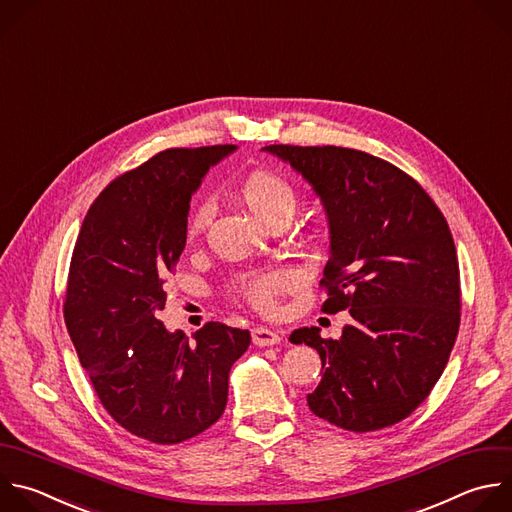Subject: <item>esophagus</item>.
I'll return each instance as SVG.
<instances>
[{
    "instance_id": "esophagus-1",
    "label": "esophagus",
    "mask_w": 512,
    "mask_h": 512,
    "mask_svg": "<svg viewBox=\"0 0 512 512\" xmlns=\"http://www.w3.org/2000/svg\"><path fill=\"white\" fill-rule=\"evenodd\" d=\"M251 337H253V344L259 346V348H267V346H275L281 342V335L277 331H271L267 327H255L251 331Z\"/></svg>"
}]
</instances>
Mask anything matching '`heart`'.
<instances>
[{
    "mask_svg": "<svg viewBox=\"0 0 512 512\" xmlns=\"http://www.w3.org/2000/svg\"><path fill=\"white\" fill-rule=\"evenodd\" d=\"M243 197L253 211V215L263 223L275 215H293L295 211V191L291 183L281 177L275 170L259 168L253 170V173L247 175L243 181ZM211 219V203L209 201H199L191 215L187 217L185 231L189 237H197L203 233ZM295 283V273L293 271H269V273H255L245 277L239 283V291L243 297L259 311H275L279 297L283 291H287Z\"/></svg>",
    "mask_w": 512,
    "mask_h": 512,
    "instance_id": "1",
    "label": "heart"
}]
</instances>
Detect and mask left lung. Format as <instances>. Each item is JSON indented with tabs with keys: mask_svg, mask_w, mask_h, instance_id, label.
Listing matches in <instances>:
<instances>
[{
	"mask_svg": "<svg viewBox=\"0 0 512 512\" xmlns=\"http://www.w3.org/2000/svg\"><path fill=\"white\" fill-rule=\"evenodd\" d=\"M313 187L327 215L325 313L350 311L339 339L291 333L317 350L309 410L352 432L408 418L442 376L460 325V271L448 223L398 166L342 146L271 144Z\"/></svg>",
	"mask_w": 512,
	"mask_h": 512,
	"instance_id": "8db88e82",
	"label": "left lung"
}]
</instances>
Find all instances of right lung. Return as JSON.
I'll use <instances>...</instances> for the list:
<instances>
[{
	"label": "right lung",
	"instance_id": "obj_1",
	"mask_svg": "<svg viewBox=\"0 0 512 512\" xmlns=\"http://www.w3.org/2000/svg\"><path fill=\"white\" fill-rule=\"evenodd\" d=\"M233 144L168 148L112 181L84 217L72 253L64 319L106 412L130 434L179 444L227 406L247 329L205 323L189 339L158 319L166 275L187 243L191 197Z\"/></svg>",
	"mask_w": 512,
	"mask_h": 512
}]
</instances>
